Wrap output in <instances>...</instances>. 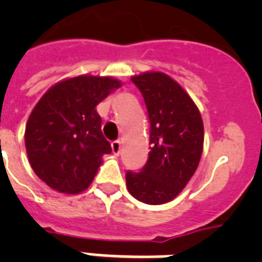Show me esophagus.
I'll list each match as a JSON object with an SVG mask.
<instances>
[{"label": "esophagus", "instance_id": "1", "mask_svg": "<svg viewBox=\"0 0 262 262\" xmlns=\"http://www.w3.org/2000/svg\"><path fill=\"white\" fill-rule=\"evenodd\" d=\"M121 148H122V144H121V141H119V140H117V141H113V143H111V149H113V154H114V155H119Z\"/></svg>", "mask_w": 262, "mask_h": 262}]
</instances>
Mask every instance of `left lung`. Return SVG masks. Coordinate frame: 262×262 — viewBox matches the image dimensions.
I'll list each match as a JSON object with an SVG mask.
<instances>
[{
  "mask_svg": "<svg viewBox=\"0 0 262 262\" xmlns=\"http://www.w3.org/2000/svg\"><path fill=\"white\" fill-rule=\"evenodd\" d=\"M132 81L147 104L151 151L141 171L126 172V187L141 203L160 205L174 200L199 167L203 118L189 94L166 73L144 72Z\"/></svg>",
  "mask_w": 262,
  "mask_h": 262,
  "instance_id": "1",
  "label": "left lung"
}]
</instances>
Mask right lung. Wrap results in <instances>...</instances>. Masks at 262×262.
I'll use <instances>...</instances> for the list:
<instances>
[{
    "instance_id": "obj_1",
    "label": "right lung",
    "mask_w": 262,
    "mask_h": 262,
    "mask_svg": "<svg viewBox=\"0 0 262 262\" xmlns=\"http://www.w3.org/2000/svg\"><path fill=\"white\" fill-rule=\"evenodd\" d=\"M122 85L110 76L81 75L61 80L31 111L24 141L35 174L58 193L85 190L111 145L102 133L96 106Z\"/></svg>"
}]
</instances>
